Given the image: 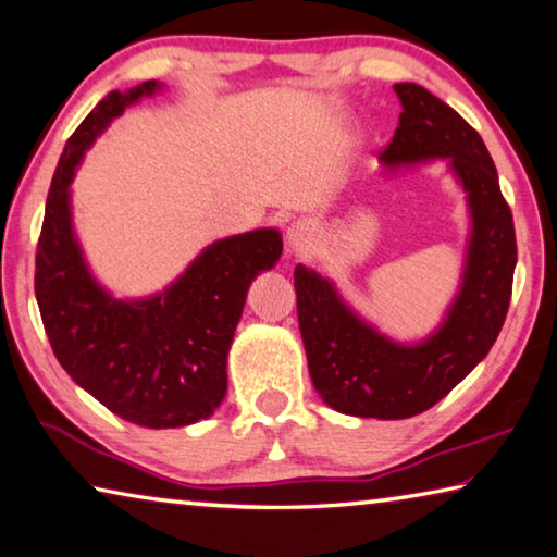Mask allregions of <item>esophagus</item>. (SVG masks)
<instances>
[{"instance_id": "esophagus-1", "label": "esophagus", "mask_w": 557, "mask_h": 557, "mask_svg": "<svg viewBox=\"0 0 557 557\" xmlns=\"http://www.w3.org/2000/svg\"><path fill=\"white\" fill-rule=\"evenodd\" d=\"M285 240H287V252L289 255H302L312 247L314 231L307 223H302V220H297V223L287 227Z\"/></svg>"}]
</instances>
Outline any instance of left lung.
<instances>
[{
    "instance_id": "8db88e82",
    "label": "left lung",
    "mask_w": 557,
    "mask_h": 557,
    "mask_svg": "<svg viewBox=\"0 0 557 557\" xmlns=\"http://www.w3.org/2000/svg\"><path fill=\"white\" fill-rule=\"evenodd\" d=\"M399 126L382 153L389 173L448 161L466 193L471 231L461 285L446 317L421 342H394L344 302L332 280L295 268L297 317L317 394L359 419H409L463 382L496 342L518 262L513 215L483 138L419 84H396Z\"/></svg>"
}]
</instances>
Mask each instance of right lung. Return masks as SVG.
I'll use <instances>...</instances> for the list:
<instances>
[{
    "mask_svg": "<svg viewBox=\"0 0 557 557\" xmlns=\"http://www.w3.org/2000/svg\"><path fill=\"white\" fill-rule=\"evenodd\" d=\"M163 84L111 91L66 140L37 247L44 330L66 374L106 409L146 429L213 417L227 392V351L252 280L272 270L282 235L260 227L208 245L163 293L119 299L94 277L74 233L72 181L113 119Z\"/></svg>",
    "mask_w": 557,
    "mask_h": 557,
    "instance_id": "1",
    "label": "right lung"
}]
</instances>
